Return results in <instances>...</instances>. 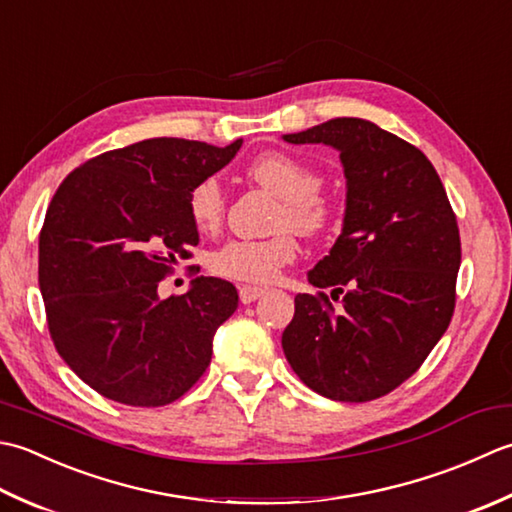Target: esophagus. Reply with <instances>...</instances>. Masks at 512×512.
Returning <instances> with one entry per match:
<instances>
[{
  "label": "esophagus",
  "instance_id": "obj_1",
  "mask_svg": "<svg viewBox=\"0 0 512 512\" xmlns=\"http://www.w3.org/2000/svg\"><path fill=\"white\" fill-rule=\"evenodd\" d=\"M263 294H265V289H260V287H249V285L238 287V296H241L243 305H249V302L258 300Z\"/></svg>",
  "mask_w": 512,
  "mask_h": 512
}]
</instances>
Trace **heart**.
Wrapping results in <instances>:
<instances>
[{
    "instance_id": "heart-1",
    "label": "heart",
    "mask_w": 512,
    "mask_h": 512,
    "mask_svg": "<svg viewBox=\"0 0 512 512\" xmlns=\"http://www.w3.org/2000/svg\"><path fill=\"white\" fill-rule=\"evenodd\" d=\"M247 176L254 183L280 198L276 212V227H291L298 234L314 236L331 225L333 207L318 190L322 176L289 154H265L247 165ZM187 212L198 232H216L225 216V194L214 176L198 181L190 198ZM298 245L289 232H278L271 238H234L212 252L207 265L216 276L236 283L267 285L285 265L294 263Z\"/></svg>"
}]
</instances>
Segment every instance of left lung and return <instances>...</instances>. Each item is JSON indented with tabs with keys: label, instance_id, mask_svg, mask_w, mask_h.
I'll return each instance as SVG.
<instances>
[{
	"label": "left lung",
	"instance_id": "1",
	"mask_svg": "<svg viewBox=\"0 0 512 512\" xmlns=\"http://www.w3.org/2000/svg\"><path fill=\"white\" fill-rule=\"evenodd\" d=\"M283 139L336 148L347 179L342 232L309 271L331 298H294L285 358L329 400L382 398L422 367L453 318L462 263L453 207L431 161L371 121L340 117Z\"/></svg>",
	"mask_w": 512,
	"mask_h": 512
}]
</instances>
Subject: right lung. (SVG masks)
I'll return each instance as SVG.
<instances>
[{"label":"right lung","instance_id":"add662e5","mask_svg":"<svg viewBox=\"0 0 512 512\" xmlns=\"http://www.w3.org/2000/svg\"><path fill=\"white\" fill-rule=\"evenodd\" d=\"M145 139L72 170L39 234V289L59 356L103 398L130 406L179 400L212 360L216 329L238 307L236 287L201 276L159 296L198 232L192 187L241 150Z\"/></svg>","mask_w":512,"mask_h":512}]
</instances>
